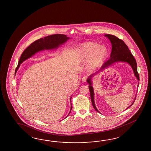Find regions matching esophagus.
<instances>
[{
	"instance_id": "34e87169",
	"label": "esophagus",
	"mask_w": 151,
	"mask_h": 151,
	"mask_svg": "<svg viewBox=\"0 0 151 151\" xmlns=\"http://www.w3.org/2000/svg\"><path fill=\"white\" fill-rule=\"evenodd\" d=\"M86 80H87V78L86 77H83V78H82L81 81L82 82H86Z\"/></svg>"
}]
</instances>
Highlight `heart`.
<instances>
[{
  "label": "heart",
  "instance_id": "1",
  "mask_svg": "<svg viewBox=\"0 0 151 151\" xmlns=\"http://www.w3.org/2000/svg\"><path fill=\"white\" fill-rule=\"evenodd\" d=\"M79 58L83 61H88L90 69H97L102 65L109 55V50L105 45L96 42H86L77 48Z\"/></svg>",
  "mask_w": 151,
  "mask_h": 151
}]
</instances>
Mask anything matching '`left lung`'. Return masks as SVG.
I'll return each mask as SVG.
<instances>
[{"label":"left lung","instance_id":"obj_1","mask_svg":"<svg viewBox=\"0 0 151 151\" xmlns=\"http://www.w3.org/2000/svg\"><path fill=\"white\" fill-rule=\"evenodd\" d=\"M105 36L110 40V43H111L112 48H111V52L110 54V59L103 64L101 68L97 72L90 75L89 78H88L87 80V82L89 84L88 88L90 90V96H91V99L92 106H93L94 109L99 113H101L98 111L95 106L94 101V90L93 87L92 86V78L94 75H96V73H98L103 70L108 68L111 65H113L115 63L124 62V63H127L130 65L131 68L132 69V70L134 71L135 77L137 79L138 81H139V75L137 73V67L136 61L133 55L131 53L130 51L128 48V47L127 46V45L122 40L119 39L118 37L115 36L114 35L108 34V35H105ZM139 83L138 84L137 87H139ZM134 101H135V98L134 102H132V103L128 108H129L133 104Z\"/></svg>","mask_w":151,"mask_h":151}]
</instances>
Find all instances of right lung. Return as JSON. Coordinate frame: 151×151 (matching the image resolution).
Segmentation results:
<instances>
[{"instance_id":"obj_1","label":"right lung","mask_w":151,"mask_h":151,"mask_svg":"<svg viewBox=\"0 0 151 151\" xmlns=\"http://www.w3.org/2000/svg\"><path fill=\"white\" fill-rule=\"evenodd\" d=\"M69 38V37H67L65 35L55 34L50 36H48L47 37H44L43 38H41L37 41L33 42L32 43H31L28 47H27L26 49L23 52V53H22L17 69L15 70V75H16L17 71L20 67L21 64L23 61L31 57L37 52L42 50L57 49L60 46V45L65 43ZM70 99L71 101V97H70ZM71 109L72 106H71V109L69 114L70 113Z\"/></svg>"}]
</instances>
